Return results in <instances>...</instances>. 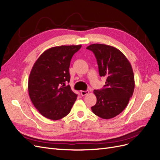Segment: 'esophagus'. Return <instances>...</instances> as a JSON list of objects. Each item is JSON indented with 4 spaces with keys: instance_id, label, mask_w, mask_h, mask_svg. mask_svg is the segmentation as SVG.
I'll use <instances>...</instances> for the list:
<instances>
[{
    "instance_id": "1",
    "label": "esophagus",
    "mask_w": 160,
    "mask_h": 160,
    "mask_svg": "<svg viewBox=\"0 0 160 160\" xmlns=\"http://www.w3.org/2000/svg\"><path fill=\"white\" fill-rule=\"evenodd\" d=\"M89 93V91L88 90H87V91H81V95L82 96H85L86 95H88Z\"/></svg>"
}]
</instances>
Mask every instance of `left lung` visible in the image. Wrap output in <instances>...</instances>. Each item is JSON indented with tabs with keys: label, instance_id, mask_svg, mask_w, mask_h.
<instances>
[{
	"label": "left lung",
	"instance_id": "left-lung-1",
	"mask_svg": "<svg viewBox=\"0 0 160 160\" xmlns=\"http://www.w3.org/2000/svg\"><path fill=\"white\" fill-rule=\"evenodd\" d=\"M87 49L94 53L101 77H105L104 88L94 90L96 104L93 113L105 119L113 118L127 107L134 88L132 65L123 53L115 47L104 44H92Z\"/></svg>",
	"mask_w": 160,
	"mask_h": 160
}]
</instances>
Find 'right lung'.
Returning a JSON list of instances; mask_svg holds the SVG:
<instances>
[{
    "mask_svg": "<svg viewBox=\"0 0 160 160\" xmlns=\"http://www.w3.org/2000/svg\"><path fill=\"white\" fill-rule=\"evenodd\" d=\"M81 45H62L43 52L33 65L28 81L30 99L42 116L51 120L65 117L77 95L69 85V66L72 56Z\"/></svg>",
    "mask_w": 160,
    "mask_h": 160,
    "instance_id": "obj_1",
    "label": "right lung"
}]
</instances>
